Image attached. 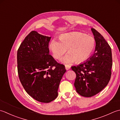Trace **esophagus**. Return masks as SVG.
<instances>
[{
	"label": "esophagus",
	"mask_w": 120,
	"mask_h": 120,
	"mask_svg": "<svg viewBox=\"0 0 120 120\" xmlns=\"http://www.w3.org/2000/svg\"><path fill=\"white\" fill-rule=\"evenodd\" d=\"M65 68H66V69L67 70H69V69H70V66H69V65H65Z\"/></svg>",
	"instance_id": "obj_1"
}]
</instances>
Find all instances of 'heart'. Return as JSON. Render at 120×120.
<instances>
[{"instance_id":"obj_1","label":"heart","mask_w":120,"mask_h":120,"mask_svg":"<svg viewBox=\"0 0 120 120\" xmlns=\"http://www.w3.org/2000/svg\"><path fill=\"white\" fill-rule=\"evenodd\" d=\"M60 41L51 40L49 48L56 59H59L67 49V53L61 62L70 64L74 62L80 63L87 60L93 52L95 45L94 38L91 36L78 31L61 34Z\"/></svg>"}]
</instances>
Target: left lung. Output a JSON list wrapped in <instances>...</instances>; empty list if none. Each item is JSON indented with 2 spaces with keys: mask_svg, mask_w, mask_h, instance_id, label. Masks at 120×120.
I'll use <instances>...</instances> for the list:
<instances>
[{
  "mask_svg": "<svg viewBox=\"0 0 120 120\" xmlns=\"http://www.w3.org/2000/svg\"><path fill=\"white\" fill-rule=\"evenodd\" d=\"M91 30L96 42L93 55L83 63L71 67L76 74L74 83L76 91L86 97L98 94L107 86L112 66L110 46L96 30L92 28Z\"/></svg>",
  "mask_w": 120,
  "mask_h": 120,
  "instance_id": "obj_1",
  "label": "left lung"
}]
</instances>
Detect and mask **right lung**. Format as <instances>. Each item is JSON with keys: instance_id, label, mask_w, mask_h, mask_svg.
I'll return each instance as SVG.
<instances>
[{"instance_id": "obj_1", "label": "right lung", "mask_w": 120, "mask_h": 120, "mask_svg": "<svg viewBox=\"0 0 120 120\" xmlns=\"http://www.w3.org/2000/svg\"><path fill=\"white\" fill-rule=\"evenodd\" d=\"M51 38L31 31L17 53L19 77L23 87L34 99L45 103L57 97L60 80L66 71L65 66L49 54Z\"/></svg>"}]
</instances>
